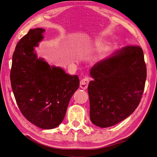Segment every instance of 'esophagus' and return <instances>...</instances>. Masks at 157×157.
Masks as SVG:
<instances>
[{"label":"esophagus","mask_w":157,"mask_h":157,"mask_svg":"<svg viewBox=\"0 0 157 157\" xmlns=\"http://www.w3.org/2000/svg\"><path fill=\"white\" fill-rule=\"evenodd\" d=\"M89 83V79L88 78H85L83 79H81V81H80V88L83 89V90H86L88 87V85Z\"/></svg>","instance_id":"1"}]
</instances>
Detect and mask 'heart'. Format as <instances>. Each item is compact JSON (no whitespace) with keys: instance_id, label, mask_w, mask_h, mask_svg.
Wrapping results in <instances>:
<instances>
[{"instance_id":"heart-1","label":"heart","mask_w":157,"mask_h":157,"mask_svg":"<svg viewBox=\"0 0 157 157\" xmlns=\"http://www.w3.org/2000/svg\"><path fill=\"white\" fill-rule=\"evenodd\" d=\"M105 51H107V50H108V49H105Z\"/></svg>"}]
</instances>
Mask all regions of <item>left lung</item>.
<instances>
[{
  "label": "left lung",
  "instance_id": "left-lung-1",
  "mask_svg": "<svg viewBox=\"0 0 157 157\" xmlns=\"http://www.w3.org/2000/svg\"><path fill=\"white\" fill-rule=\"evenodd\" d=\"M94 80L88 86L90 118L105 128L132 113L144 92L146 66L142 48L127 46L96 63L90 69Z\"/></svg>",
  "mask_w": 157,
  "mask_h": 157
}]
</instances>
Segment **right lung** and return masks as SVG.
<instances>
[{
  "label": "right lung",
  "instance_id": "1",
  "mask_svg": "<svg viewBox=\"0 0 157 157\" xmlns=\"http://www.w3.org/2000/svg\"><path fill=\"white\" fill-rule=\"evenodd\" d=\"M44 32L41 28L30 29L19 40L13 55L10 79L25 118L40 128L52 129L63 121L79 79L37 58L34 48L44 38Z\"/></svg>",
  "mask_w": 157,
  "mask_h": 157
}]
</instances>
